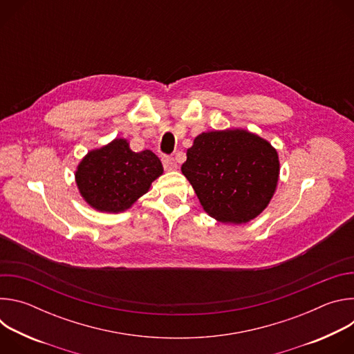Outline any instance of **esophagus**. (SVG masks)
I'll return each mask as SVG.
<instances>
[{
  "label": "esophagus",
  "mask_w": 354,
  "mask_h": 354,
  "mask_svg": "<svg viewBox=\"0 0 354 354\" xmlns=\"http://www.w3.org/2000/svg\"><path fill=\"white\" fill-rule=\"evenodd\" d=\"M162 164H164L165 169H168V171L176 168V161H175V158L171 157V156H162Z\"/></svg>",
  "instance_id": "esophagus-1"
}]
</instances>
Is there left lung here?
I'll list each match as a JSON object with an SVG mask.
<instances>
[{"instance_id": "8db88e82", "label": "left lung", "mask_w": 354, "mask_h": 354, "mask_svg": "<svg viewBox=\"0 0 354 354\" xmlns=\"http://www.w3.org/2000/svg\"><path fill=\"white\" fill-rule=\"evenodd\" d=\"M186 157L182 174L206 213L221 223L255 218L276 190L280 171L276 149L246 130L201 133Z\"/></svg>"}]
</instances>
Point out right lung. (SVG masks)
Listing matches in <instances>:
<instances>
[{
	"mask_svg": "<svg viewBox=\"0 0 354 354\" xmlns=\"http://www.w3.org/2000/svg\"><path fill=\"white\" fill-rule=\"evenodd\" d=\"M162 171L153 151L134 153L126 140L116 138L88 153L78 165L75 180L82 197L93 209L119 213L147 193Z\"/></svg>",
	"mask_w": 354,
	"mask_h": 354,
	"instance_id": "obj_1",
	"label": "right lung"
}]
</instances>
